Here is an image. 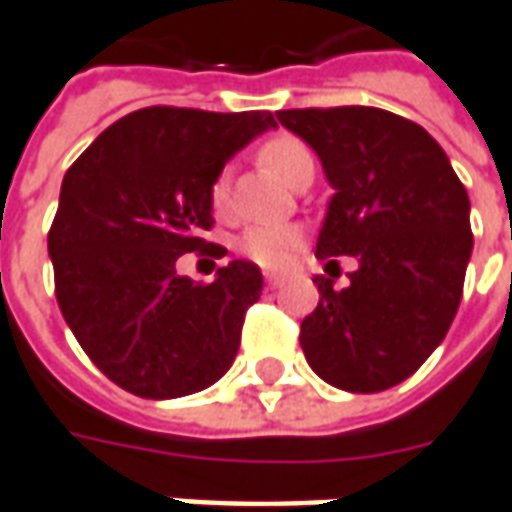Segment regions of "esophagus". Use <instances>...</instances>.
Masks as SVG:
<instances>
[{"label":"esophagus","mask_w":512,"mask_h":512,"mask_svg":"<svg viewBox=\"0 0 512 512\" xmlns=\"http://www.w3.org/2000/svg\"><path fill=\"white\" fill-rule=\"evenodd\" d=\"M266 286H269V289H280V286H283V277H280V274L266 272Z\"/></svg>","instance_id":"34e87169"}]
</instances>
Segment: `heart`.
<instances>
[{
  "label": "heart",
  "instance_id": "obj_1",
  "mask_svg": "<svg viewBox=\"0 0 512 512\" xmlns=\"http://www.w3.org/2000/svg\"><path fill=\"white\" fill-rule=\"evenodd\" d=\"M306 161H314L311 150L303 141H297L291 135H277V138L266 141L260 147V164L269 172H274L280 181H286V184ZM209 201H212V209L218 215H223L229 209V181H226V175L215 178ZM297 246H300V232L294 226H286V223H260V226L246 229L243 238H240V252L249 260H255L257 266H263V269L286 266L291 255L297 252Z\"/></svg>",
  "mask_w": 512,
  "mask_h": 512
}]
</instances>
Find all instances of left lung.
Masks as SVG:
<instances>
[{
	"label": "left lung",
	"instance_id": "left-lung-1",
	"mask_svg": "<svg viewBox=\"0 0 512 512\" xmlns=\"http://www.w3.org/2000/svg\"><path fill=\"white\" fill-rule=\"evenodd\" d=\"M277 121L317 152L334 189L314 255L357 260L343 291L314 280L320 303L300 326L303 354L334 388H394L459 309L473 252L465 186L431 135L388 110H280Z\"/></svg>",
	"mask_w": 512,
	"mask_h": 512
}]
</instances>
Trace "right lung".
Here are the masks:
<instances>
[{
    "label": "right lung",
    "instance_id": "obj_1",
    "mask_svg": "<svg viewBox=\"0 0 512 512\" xmlns=\"http://www.w3.org/2000/svg\"><path fill=\"white\" fill-rule=\"evenodd\" d=\"M272 127L269 110L144 107L67 169L47 235L56 300L84 354L135 397H186L232 368L263 274L232 260L203 286L175 263L226 255L201 238L215 223L209 192L223 164Z\"/></svg>",
    "mask_w": 512,
    "mask_h": 512
}]
</instances>
